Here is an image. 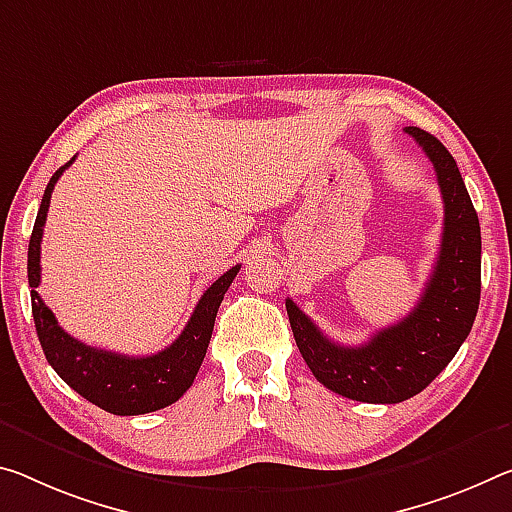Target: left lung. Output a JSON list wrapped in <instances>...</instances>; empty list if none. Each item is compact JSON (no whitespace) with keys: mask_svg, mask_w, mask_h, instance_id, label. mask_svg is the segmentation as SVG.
<instances>
[{"mask_svg":"<svg viewBox=\"0 0 512 512\" xmlns=\"http://www.w3.org/2000/svg\"><path fill=\"white\" fill-rule=\"evenodd\" d=\"M405 132L433 161L444 202L440 253L415 310L369 342L344 346L287 298L291 332L314 378L362 403H401L431 385L467 339L481 300V225L456 159L424 129Z\"/></svg>","mask_w":512,"mask_h":512,"instance_id":"obj_1","label":"left lung"}]
</instances>
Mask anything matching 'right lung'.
Listing matches in <instances>:
<instances>
[{
  "label": "right lung",
  "instance_id": "1",
  "mask_svg": "<svg viewBox=\"0 0 512 512\" xmlns=\"http://www.w3.org/2000/svg\"><path fill=\"white\" fill-rule=\"evenodd\" d=\"M72 161H75V157L50 177V184L43 193V202H40L34 232H31L29 239L27 275L31 287V312H34L40 346H43V353L47 362L52 364V369L77 394L95 403L97 408L120 417L161 410L184 396L186 389L193 385V378H196L200 364L205 360L209 339H212L216 312L221 307L227 287L237 278L241 264L225 271L200 296L182 335L166 346L164 351L143 355V358H129V355L86 346L79 339L70 337L59 326L50 307L43 303V298L38 296L36 287L40 285V241H43V227L47 221L52 191L63 170Z\"/></svg>",
  "mask_w": 512,
  "mask_h": 512
}]
</instances>
